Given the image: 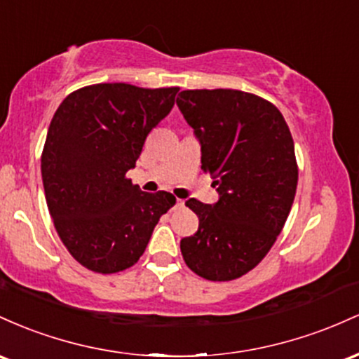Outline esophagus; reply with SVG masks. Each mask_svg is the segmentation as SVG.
I'll use <instances>...</instances> for the list:
<instances>
[{
    "instance_id": "1",
    "label": "esophagus",
    "mask_w": 359,
    "mask_h": 359,
    "mask_svg": "<svg viewBox=\"0 0 359 359\" xmlns=\"http://www.w3.org/2000/svg\"><path fill=\"white\" fill-rule=\"evenodd\" d=\"M184 207V201L183 200H176V208H183Z\"/></svg>"
}]
</instances>
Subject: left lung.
I'll use <instances>...</instances> for the list:
<instances>
[{"label": "left lung", "instance_id": "1", "mask_svg": "<svg viewBox=\"0 0 359 359\" xmlns=\"http://www.w3.org/2000/svg\"><path fill=\"white\" fill-rule=\"evenodd\" d=\"M176 103L219 191L215 205L187 201L200 224L181 239V255L205 280H236L263 261L288 219L299 181L292 134L275 104L252 93L184 90Z\"/></svg>", "mask_w": 359, "mask_h": 359}]
</instances>
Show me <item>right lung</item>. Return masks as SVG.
Wrapping results in <instances>:
<instances>
[{"label": "right lung", "mask_w": 359, "mask_h": 359, "mask_svg": "<svg viewBox=\"0 0 359 359\" xmlns=\"http://www.w3.org/2000/svg\"><path fill=\"white\" fill-rule=\"evenodd\" d=\"M178 91L91 84L67 95L52 116L40 159L43 191L60 241L84 268L110 275L134 266L176 203L168 191H140L127 171Z\"/></svg>", "instance_id": "right-lung-1"}]
</instances>
